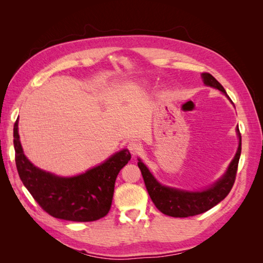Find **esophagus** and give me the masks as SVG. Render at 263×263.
I'll return each mask as SVG.
<instances>
[{"instance_id":"34e87169","label":"esophagus","mask_w":263,"mask_h":263,"mask_svg":"<svg viewBox=\"0 0 263 263\" xmlns=\"http://www.w3.org/2000/svg\"><path fill=\"white\" fill-rule=\"evenodd\" d=\"M128 150L130 151V154L133 156H137L138 154H140L141 146H140V144H138V142H136V141H130L128 144Z\"/></svg>"}]
</instances>
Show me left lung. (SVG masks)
Masks as SVG:
<instances>
[{"label":"left lung","instance_id":"left-lung-1","mask_svg":"<svg viewBox=\"0 0 263 263\" xmlns=\"http://www.w3.org/2000/svg\"><path fill=\"white\" fill-rule=\"evenodd\" d=\"M202 78L204 84L219 90L229 99L224 87L212 74L204 72L202 73ZM237 135L239 138V146H238L237 153L224 176L215 182L212 186L202 191H196V192H189V191L178 190L160 184L148 170L144 162H141L140 159H138V166L141 171L142 178H144L151 201L154 202L156 208L168 216L189 217L209 211L224 200L229 194L235 183L238 162H239L241 154V135L238 127Z\"/></svg>","mask_w":263,"mask_h":263}]
</instances>
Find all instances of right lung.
<instances>
[{"instance_id": "1", "label": "right lung", "mask_w": 263, "mask_h": 263, "mask_svg": "<svg viewBox=\"0 0 263 263\" xmlns=\"http://www.w3.org/2000/svg\"><path fill=\"white\" fill-rule=\"evenodd\" d=\"M14 149L18 176L34 200L52 217L71 221H93L107 215L116 178L132 158L123 149L85 173L70 178L54 176L37 168L24 155L18 118L14 124Z\"/></svg>"}]
</instances>
